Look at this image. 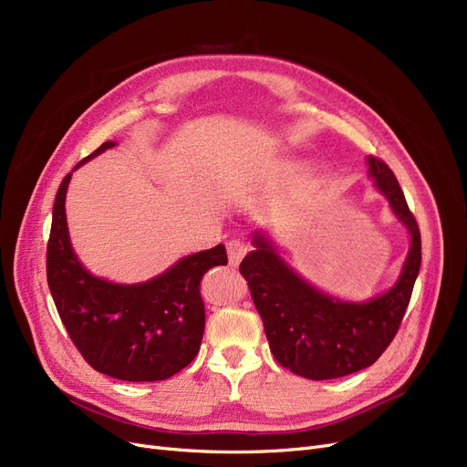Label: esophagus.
<instances>
[{
  "label": "esophagus",
  "mask_w": 467,
  "mask_h": 467,
  "mask_svg": "<svg viewBox=\"0 0 467 467\" xmlns=\"http://www.w3.org/2000/svg\"><path fill=\"white\" fill-rule=\"evenodd\" d=\"M228 259H230V265L232 266H237L241 263V259L249 253V245L245 244V241H239V239H232L228 241Z\"/></svg>",
  "instance_id": "obj_1"
}]
</instances>
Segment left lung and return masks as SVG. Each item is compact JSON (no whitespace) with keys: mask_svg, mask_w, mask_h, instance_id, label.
<instances>
[{"mask_svg":"<svg viewBox=\"0 0 467 467\" xmlns=\"http://www.w3.org/2000/svg\"><path fill=\"white\" fill-rule=\"evenodd\" d=\"M368 175L410 230L411 247L392 289L365 303H346L318 292L284 265L263 234L239 265L259 311L272 356L289 371L328 380L371 367L390 346L410 305L421 266V234L392 170L368 156Z\"/></svg>","mask_w":467,"mask_h":467,"instance_id":"obj_1","label":"left lung"}]
</instances>
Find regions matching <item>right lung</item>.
Wrapping results in <instances>:
<instances>
[{
	"instance_id": "right-lung-1",
	"label": "right lung",
	"mask_w": 467,
	"mask_h": 467,
	"mask_svg": "<svg viewBox=\"0 0 467 467\" xmlns=\"http://www.w3.org/2000/svg\"><path fill=\"white\" fill-rule=\"evenodd\" d=\"M106 140L87 160L114 147ZM63 178L46 251L47 285L71 342L99 373L130 382L164 380L197 358L204 332L201 280L213 266L228 265L222 244L175 263L144 284L121 285L92 276L73 253Z\"/></svg>"
}]
</instances>
